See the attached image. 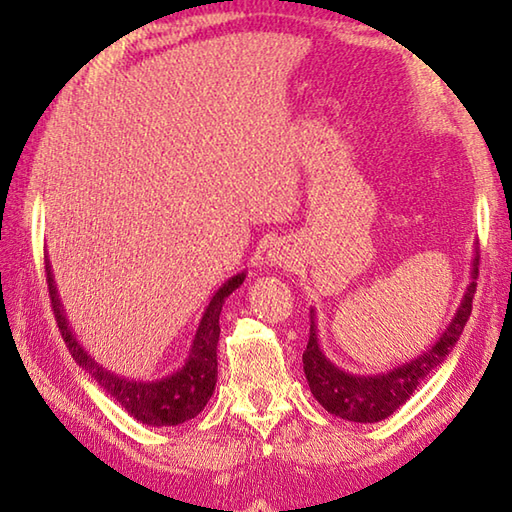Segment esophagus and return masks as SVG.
Returning a JSON list of instances; mask_svg holds the SVG:
<instances>
[{
	"label": "esophagus",
	"instance_id": "esophagus-1",
	"mask_svg": "<svg viewBox=\"0 0 512 512\" xmlns=\"http://www.w3.org/2000/svg\"><path fill=\"white\" fill-rule=\"evenodd\" d=\"M270 257H273V259H270V262L281 264V255H279V250H277V253H270Z\"/></svg>",
	"mask_w": 512,
	"mask_h": 512
}]
</instances>
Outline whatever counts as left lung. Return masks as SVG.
Returning <instances> with one entry per match:
<instances>
[{"label": "left lung", "mask_w": 512, "mask_h": 512, "mask_svg": "<svg viewBox=\"0 0 512 512\" xmlns=\"http://www.w3.org/2000/svg\"><path fill=\"white\" fill-rule=\"evenodd\" d=\"M477 266H480V255H477L475 248L471 284L466 288L460 308L447 325V330L440 334V339L418 358L389 369L387 374L356 376L336 367L321 350L317 323H314L317 317H314V310H310V339L306 352H303V372H306L310 391L319 400V405L325 411L334 413V416L352 422H380L389 418L400 405H405L422 380L447 361V356L458 343L464 325L471 317Z\"/></svg>", "instance_id": "1"}]
</instances>
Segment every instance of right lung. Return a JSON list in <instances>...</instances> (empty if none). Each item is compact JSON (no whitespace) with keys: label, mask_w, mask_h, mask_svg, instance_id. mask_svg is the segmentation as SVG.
Returning a JSON list of instances; mask_svg holds the SVG:
<instances>
[{"label":"right lung","mask_w":512,"mask_h":512,"mask_svg":"<svg viewBox=\"0 0 512 512\" xmlns=\"http://www.w3.org/2000/svg\"><path fill=\"white\" fill-rule=\"evenodd\" d=\"M46 275L54 319H57L61 336L65 345H68L72 358L79 363V367L85 369V372H90L96 383L103 387L105 394H110L129 416H134L143 424H149V427H176V424L195 418L206 407V402L213 396L217 383L220 312L224 306V299L228 295H233V290L244 284L246 273H237L215 292L211 303L202 314V321L198 325V332H195V339L189 350V358L184 361L178 372L158 380H132L118 376L96 363L94 358L83 350L81 343L76 341V336L70 330V321L65 319L48 259Z\"/></svg>","instance_id":"1"}]
</instances>
